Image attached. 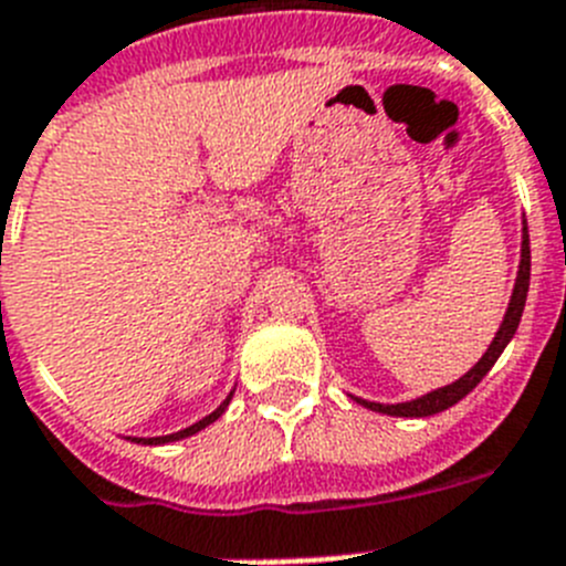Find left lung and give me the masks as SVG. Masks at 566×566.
Returning <instances> with one entry per match:
<instances>
[{
  "label": "left lung",
  "mask_w": 566,
  "mask_h": 566,
  "mask_svg": "<svg viewBox=\"0 0 566 566\" xmlns=\"http://www.w3.org/2000/svg\"><path fill=\"white\" fill-rule=\"evenodd\" d=\"M527 290H530V233H527V222H521V259H518V273H515V284H513V296H510L507 313L501 318V327L495 331V338L490 342L488 353L475 361L470 370L464 373L461 378H455L453 385H444L439 390H430L419 399L410 401H396V405H381V401H367L358 399V396H350L356 405L367 407V410L385 412V416H401V419H427V416H436V412L447 410V407L459 405L464 399L467 392L473 390L479 385L481 378L488 376L490 367L499 361V356L504 353L510 342H513L515 331H518L521 313H524V302H527Z\"/></svg>",
  "instance_id": "left-lung-1"
}]
</instances>
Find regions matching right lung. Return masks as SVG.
Masks as SVG:
<instances>
[{"label":"right lung","instance_id":"right-lung-1","mask_svg":"<svg viewBox=\"0 0 566 566\" xmlns=\"http://www.w3.org/2000/svg\"><path fill=\"white\" fill-rule=\"evenodd\" d=\"M233 392H235V387H233V390H230V396H228V399H224L222 405L216 407V410L210 412V416H205V419H201V421H196V424L185 427V430H179V432H170V436H154V439H136V436H127V439H130V441H136V444H150V447H156V444H170V441H181V439H188V436H196V432H199V430H205V427H210V424H213L216 419H222V412L228 410L230 399H233Z\"/></svg>","mask_w":566,"mask_h":566}]
</instances>
